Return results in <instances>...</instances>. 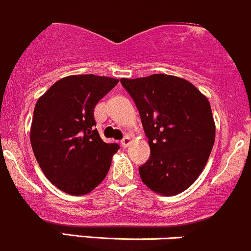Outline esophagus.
<instances>
[{
    "label": "esophagus",
    "mask_w": 251,
    "mask_h": 251,
    "mask_svg": "<svg viewBox=\"0 0 251 251\" xmlns=\"http://www.w3.org/2000/svg\"><path fill=\"white\" fill-rule=\"evenodd\" d=\"M131 143V138L130 136H125V138L122 139V140H121V145L123 146V148H126V146H129V144Z\"/></svg>",
    "instance_id": "obj_1"
}]
</instances>
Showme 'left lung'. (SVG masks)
<instances>
[{
	"mask_svg": "<svg viewBox=\"0 0 251 251\" xmlns=\"http://www.w3.org/2000/svg\"><path fill=\"white\" fill-rule=\"evenodd\" d=\"M135 102L149 139L150 158L139 167L144 184L177 195L204 170L215 143L209 100L190 81L168 74L121 79Z\"/></svg>",
	"mask_w": 251,
	"mask_h": 251,
	"instance_id": "8db88e82",
	"label": "left lung"
}]
</instances>
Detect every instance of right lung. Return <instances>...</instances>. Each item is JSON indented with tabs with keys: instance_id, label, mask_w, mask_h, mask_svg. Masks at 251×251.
I'll use <instances>...</instances> for the list:
<instances>
[{
	"instance_id": "add662e5",
	"label": "right lung",
	"mask_w": 251,
	"mask_h": 251,
	"mask_svg": "<svg viewBox=\"0 0 251 251\" xmlns=\"http://www.w3.org/2000/svg\"><path fill=\"white\" fill-rule=\"evenodd\" d=\"M118 79L78 74L59 79L34 108L30 143L47 179L62 192L85 195L107 175L118 144H107L94 126L96 103Z\"/></svg>"
}]
</instances>
